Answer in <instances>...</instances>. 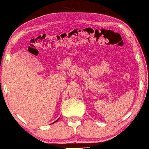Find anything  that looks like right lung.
Segmentation results:
<instances>
[{
    "label": "right lung",
    "instance_id": "obj_1",
    "mask_svg": "<svg viewBox=\"0 0 149 149\" xmlns=\"http://www.w3.org/2000/svg\"><path fill=\"white\" fill-rule=\"evenodd\" d=\"M56 121H57V120H56V121H55V122H56ZM55 122H54V123H55Z\"/></svg>",
    "mask_w": 149,
    "mask_h": 149
}]
</instances>
